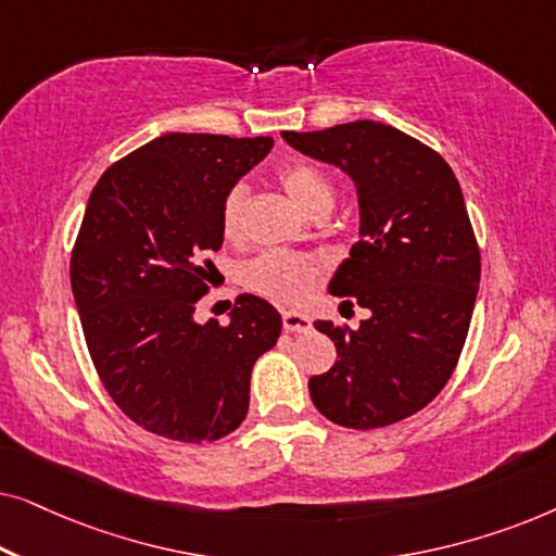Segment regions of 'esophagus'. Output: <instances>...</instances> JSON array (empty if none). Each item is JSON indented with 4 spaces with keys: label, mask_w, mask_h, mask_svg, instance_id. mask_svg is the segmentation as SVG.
Segmentation results:
<instances>
[{
    "label": "esophagus",
    "mask_w": 556,
    "mask_h": 556,
    "mask_svg": "<svg viewBox=\"0 0 556 556\" xmlns=\"http://www.w3.org/2000/svg\"><path fill=\"white\" fill-rule=\"evenodd\" d=\"M283 329L291 333L311 331V316L299 314V311H283Z\"/></svg>",
    "instance_id": "1"
}]
</instances>
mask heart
I'll list each match as a JSON object with an SVG mask.
<instances>
[{"label":"heart","instance_id":"heart-1","mask_svg":"<svg viewBox=\"0 0 556 556\" xmlns=\"http://www.w3.org/2000/svg\"><path fill=\"white\" fill-rule=\"evenodd\" d=\"M278 181L288 197L308 215L331 210L337 189L316 164L291 162L278 172ZM245 202L248 192L242 185H235L225 194L223 207H219V227L227 240L240 238L242 225H245ZM318 273H321V263L314 255L293 253V250H265L245 263L242 280L250 291L261 293L265 299L295 303L311 291Z\"/></svg>","mask_w":556,"mask_h":556}]
</instances>
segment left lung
<instances>
[{
	"instance_id": "obj_1",
	"label": "left lung",
	"mask_w": 556,
	"mask_h": 556,
	"mask_svg": "<svg viewBox=\"0 0 556 556\" xmlns=\"http://www.w3.org/2000/svg\"><path fill=\"white\" fill-rule=\"evenodd\" d=\"M295 151L339 166L359 194V240L329 293L369 311L359 329L316 321L339 359L308 379L318 413L341 428L400 422L438 397L466 344L481 250L443 156L400 128L352 121L283 131Z\"/></svg>"
}]
</instances>
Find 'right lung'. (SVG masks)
<instances>
[{
	"instance_id": "obj_1",
	"label": "right lung",
	"mask_w": 556,
	"mask_h": 556,
	"mask_svg": "<svg viewBox=\"0 0 556 556\" xmlns=\"http://www.w3.org/2000/svg\"><path fill=\"white\" fill-rule=\"evenodd\" d=\"M270 136L164 134L98 179L71 257L75 306L105 392L143 430L212 443L245 420L250 371L280 314L242 293L230 324L194 321L223 248L219 207Z\"/></svg>"
}]
</instances>
